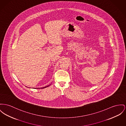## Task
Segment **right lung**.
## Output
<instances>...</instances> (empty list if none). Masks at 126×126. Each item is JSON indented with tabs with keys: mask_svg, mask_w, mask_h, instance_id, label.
Instances as JSON below:
<instances>
[{
	"mask_svg": "<svg viewBox=\"0 0 126 126\" xmlns=\"http://www.w3.org/2000/svg\"><path fill=\"white\" fill-rule=\"evenodd\" d=\"M49 85H48V86H45V87H42V88H42V89H43V88H46V87H48V86H49Z\"/></svg>",
	"mask_w": 126,
	"mask_h": 126,
	"instance_id": "obj_1",
	"label": "right lung"
}]
</instances>
